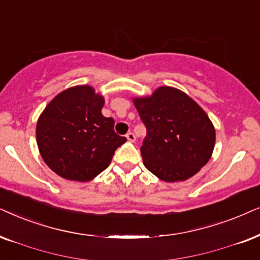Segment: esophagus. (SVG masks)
<instances>
[{
    "instance_id": "1",
    "label": "esophagus",
    "mask_w": 260,
    "mask_h": 260,
    "mask_svg": "<svg viewBox=\"0 0 260 260\" xmlns=\"http://www.w3.org/2000/svg\"><path fill=\"white\" fill-rule=\"evenodd\" d=\"M126 138L128 141H131V143H134V141H136V136H134V133H132V132H128L126 134Z\"/></svg>"
}]
</instances>
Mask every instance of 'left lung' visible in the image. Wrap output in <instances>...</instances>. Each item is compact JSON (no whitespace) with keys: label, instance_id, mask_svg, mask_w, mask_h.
<instances>
[{"label":"left lung","instance_id":"obj_1","mask_svg":"<svg viewBox=\"0 0 260 260\" xmlns=\"http://www.w3.org/2000/svg\"><path fill=\"white\" fill-rule=\"evenodd\" d=\"M133 103L146 126L144 165L164 182L185 181L203 168L215 146V128L205 110L181 90L160 86Z\"/></svg>","mask_w":260,"mask_h":260}]
</instances>
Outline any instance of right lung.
<instances>
[{
    "label": "right lung",
    "mask_w": 260,
    "mask_h": 260,
    "mask_svg": "<svg viewBox=\"0 0 260 260\" xmlns=\"http://www.w3.org/2000/svg\"><path fill=\"white\" fill-rule=\"evenodd\" d=\"M105 99L90 85L58 94L37 122V144L48 168L69 181L88 182L108 168L126 138L102 115Z\"/></svg>",
    "instance_id": "right-lung-1"
}]
</instances>
